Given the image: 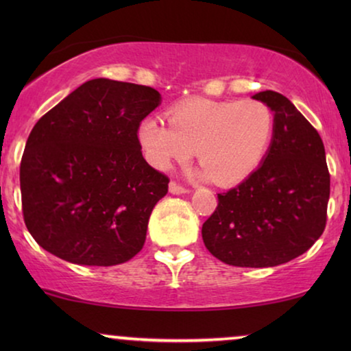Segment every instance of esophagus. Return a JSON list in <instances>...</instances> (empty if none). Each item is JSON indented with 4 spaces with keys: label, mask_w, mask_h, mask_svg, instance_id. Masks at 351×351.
I'll return each mask as SVG.
<instances>
[{
    "label": "esophagus",
    "mask_w": 351,
    "mask_h": 351,
    "mask_svg": "<svg viewBox=\"0 0 351 351\" xmlns=\"http://www.w3.org/2000/svg\"><path fill=\"white\" fill-rule=\"evenodd\" d=\"M169 191L172 195H182V193H189V189H185V186H182L177 184V182H171L169 184Z\"/></svg>",
    "instance_id": "1"
}]
</instances>
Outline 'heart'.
Listing matches in <instances>:
<instances>
[{"instance_id":"heart-1","label":"heart","mask_w":351,"mask_h":351,"mask_svg":"<svg viewBox=\"0 0 351 351\" xmlns=\"http://www.w3.org/2000/svg\"><path fill=\"white\" fill-rule=\"evenodd\" d=\"M167 121L145 118L137 138L156 169H169L196 153L204 174L215 184H238L251 176L270 147L275 119L257 100L215 102L191 99L167 110Z\"/></svg>"}]
</instances>
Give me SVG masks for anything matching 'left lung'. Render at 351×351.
I'll use <instances>...</instances> for the list:
<instances>
[{
	"label": "left lung",
	"instance_id": "obj_1",
	"mask_svg": "<svg viewBox=\"0 0 351 351\" xmlns=\"http://www.w3.org/2000/svg\"><path fill=\"white\" fill-rule=\"evenodd\" d=\"M252 99L275 113L263 162L219 204L203 223V241L233 267L265 268L302 256L324 232L330 176L319 134L289 99L262 90Z\"/></svg>",
	"mask_w": 351,
	"mask_h": 351
}]
</instances>
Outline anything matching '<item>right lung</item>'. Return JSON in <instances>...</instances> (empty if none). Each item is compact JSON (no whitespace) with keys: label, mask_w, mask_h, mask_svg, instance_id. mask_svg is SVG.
Masks as SVG:
<instances>
[{"label":"right lung","mask_w":351,"mask_h":351,"mask_svg":"<svg viewBox=\"0 0 351 351\" xmlns=\"http://www.w3.org/2000/svg\"><path fill=\"white\" fill-rule=\"evenodd\" d=\"M161 104L150 86L86 81L38 119L21 161L22 213L47 252L112 267L143 247L167 176L142 156L137 129Z\"/></svg>","instance_id":"obj_1"}]
</instances>
